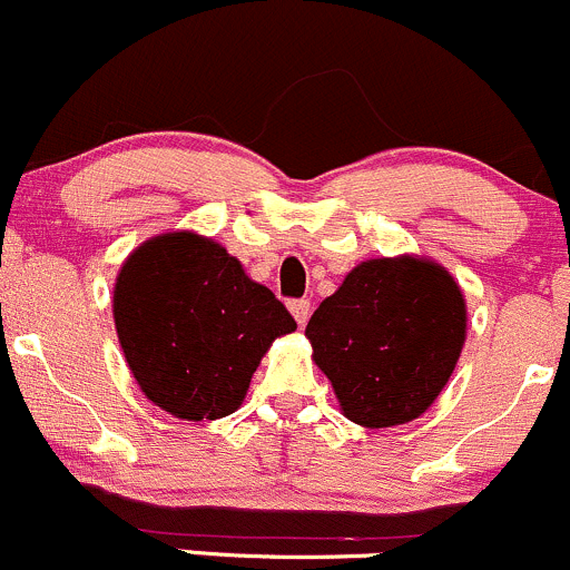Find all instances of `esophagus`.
<instances>
[{
	"mask_svg": "<svg viewBox=\"0 0 570 570\" xmlns=\"http://www.w3.org/2000/svg\"><path fill=\"white\" fill-rule=\"evenodd\" d=\"M309 313H313V304H309L307 298H296V302H291V315L296 318L298 326L307 324Z\"/></svg>",
	"mask_w": 570,
	"mask_h": 570,
	"instance_id": "34e87169",
	"label": "esophagus"
}]
</instances>
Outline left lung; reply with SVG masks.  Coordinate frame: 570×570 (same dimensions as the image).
Instances as JSON below:
<instances>
[{
    "instance_id": "1",
    "label": "left lung",
    "mask_w": 570,
    "mask_h": 570,
    "mask_svg": "<svg viewBox=\"0 0 570 570\" xmlns=\"http://www.w3.org/2000/svg\"><path fill=\"white\" fill-rule=\"evenodd\" d=\"M304 334L340 412L362 428L403 425L431 409L459 365L466 298L431 257H373L345 274Z\"/></svg>"
}]
</instances>
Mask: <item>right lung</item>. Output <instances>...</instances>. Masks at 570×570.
<instances>
[{"mask_svg":"<svg viewBox=\"0 0 570 570\" xmlns=\"http://www.w3.org/2000/svg\"><path fill=\"white\" fill-rule=\"evenodd\" d=\"M111 315L145 397L189 422L236 412L263 354L296 328L238 257L191 230L161 233L126 257Z\"/></svg>","mask_w":570,"mask_h":570,"instance_id":"1","label":"right lung"}]
</instances>
